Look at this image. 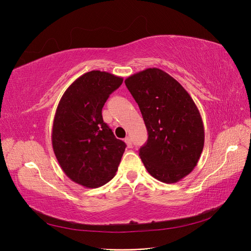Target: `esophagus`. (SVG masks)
Here are the masks:
<instances>
[{
    "instance_id": "34e87169",
    "label": "esophagus",
    "mask_w": 251,
    "mask_h": 251,
    "mask_svg": "<svg viewBox=\"0 0 251 251\" xmlns=\"http://www.w3.org/2000/svg\"><path fill=\"white\" fill-rule=\"evenodd\" d=\"M125 142L126 143L127 148H132V147H133V144H132V140H131V138H130V137H126V138H125Z\"/></svg>"
}]
</instances>
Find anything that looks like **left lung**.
Wrapping results in <instances>:
<instances>
[{
	"mask_svg": "<svg viewBox=\"0 0 251 251\" xmlns=\"http://www.w3.org/2000/svg\"><path fill=\"white\" fill-rule=\"evenodd\" d=\"M126 86L138 103L148 130L139 150L147 171L164 183H176L198 163L204 126L193 98L170 74L149 68L128 76Z\"/></svg>",
	"mask_w": 251,
	"mask_h": 251,
	"instance_id": "obj_1",
	"label": "left lung"
}]
</instances>
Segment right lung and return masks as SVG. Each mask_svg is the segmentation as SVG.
I'll list each match as a JSON object with an SVG mask.
<instances>
[{
  "mask_svg": "<svg viewBox=\"0 0 251 251\" xmlns=\"http://www.w3.org/2000/svg\"><path fill=\"white\" fill-rule=\"evenodd\" d=\"M124 78L104 71L82 74L60 98L52 127V147L64 173L89 188L109 182L118 170L126 143L103 123L101 110Z\"/></svg>",
  "mask_w": 251,
  "mask_h": 251,
  "instance_id": "obj_1",
  "label": "right lung"
}]
</instances>
